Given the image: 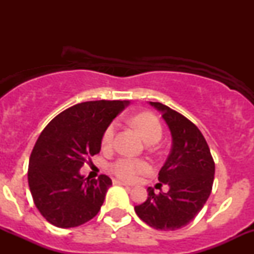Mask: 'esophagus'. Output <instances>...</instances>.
<instances>
[{
	"label": "esophagus",
	"mask_w": 254,
	"mask_h": 254,
	"mask_svg": "<svg viewBox=\"0 0 254 254\" xmlns=\"http://www.w3.org/2000/svg\"><path fill=\"white\" fill-rule=\"evenodd\" d=\"M113 183H115V184H118V185H122V186H129V185H127V183L121 182V180H113Z\"/></svg>",
	"instance_id": "esophagus-1"
}]
</instances>
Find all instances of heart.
I'll return each instance as SVG.
<instances>
[{"label":"heart","instance_id":"b5f03b06","mask_svg":"<svg viewBox=\"0 0 254 254\" xmlns=\"http://www.w3.org/2000/svg\"><path fill=\"white\" fill-rule=\"evenodd\" d=\"M130 124L135 127L142 138L147 143H155L162 136V127L157 121L155 116L150 113H138L130 119ZM116 123H111L105 129L101 143L103 147H110L113 142V137L116 133ZM110 170L113 174H116L119 179L125 182H133L139 174L147 173L149 171V165L143 160L132 159V157H119L110 166Z\"/></svg>","mask_w":254,"mask_h":254}]
</instances>
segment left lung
<instances>
[{
	"label": "left lung",
	"instance_id": "1",
	"mask_svg": "<svg viewBox=\"0 0 254 254\" xmlns=\"http://www.w3.org/2000/svg\"><path fill=\"white\" fill-rule=\"evenodd\" d=\"M149 104L159 111L172 136V148L159 172V182L167 192L155 194L148 188V198L135 206L137 216L160 230L183 228L197 216L211 193L215 164L199 129L188 118L161 103Z\"/></svg>",
	"mask_w": 254,
	"mask_h": 254
}]
</instances>
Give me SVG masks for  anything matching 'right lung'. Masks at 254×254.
<instances>
[{
  "label": "right lung",
  "instance_id": "add662e5",
  "mask_svg": "<svg viewBox=\"0 0 254 254\" xmlns=\"http://www.w3.org/2000/svg\"><path fill=\"white\" fill-rule=\"evenodd\" d=\"M129 104H77L56 116L42 131L31 153L28 185L37 209L48 222L71 228L88 222L100 210L112 180L105 174L89 180L80 170L100 151L105 129Z\"/></svg>",
  "mask_w": 254,
  "mask_h": 254
}]
</instances>
